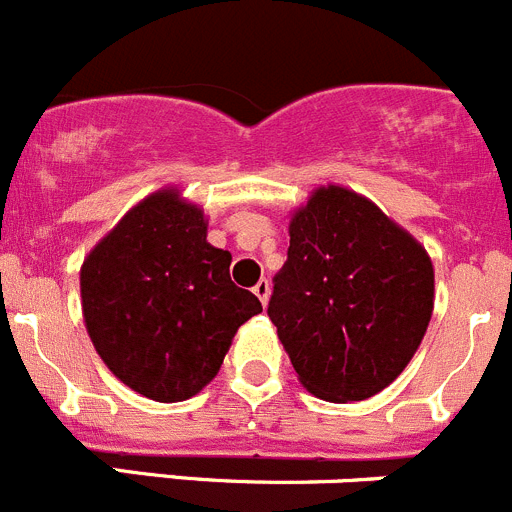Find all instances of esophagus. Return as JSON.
Returning <instances> with one entry per match:
<instances>
[{"mask_svg": "<svg viewBox=\"0 0 512 512\" xmlns=\"http://www.w3.org/2000/svg\"><path fill=\"white\" fill-rule=\"evenodd\" d=\"M253 294H256V297H259V302L266 307V302H269V294H271V284H269V281L261 279L259 284L253 287Z\"/></svg>", "mask_w": 512, "mask_h": 512, "instance_id": "34e87169", "label": "esophagus"}]
</instances>
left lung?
Returning a JSON list of instances; mask_svg holds the SVG:
<instances>
[{
  "instance_id": "left-lung-1",
  "label": "left lung",
  "mask_w": 512,
  "mask_h": 512,
  "mask_svg": "<svg viewBox=\"0 0 512 512\" xmlns=\"http://www.w3.org/2000/svg\"><path fill=\"white\" fill-rule=\"evenodd\" d=\"M434 309L431 259L370 200L320 187L289 225L269 317L309 393L363 401L414 358Z\"/></svg>"
}]
</instances>
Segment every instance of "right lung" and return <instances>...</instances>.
Returning a JSON list of instances; mask_svg holds the SVG:
<instances>
[{
    "mask_svg": "<svg viewBox=\"0 0 512 512\" xmlns=\"http://www.w3.org/2000/svg\"><path fill=\"white\" fill-rule=\"evenodd\" d=\"M203 210L159 190L83 261L81 297L101 360L131 391L175 403L203 391L261 302L231 281Z\"/></svg>",
    "mask_w": 512,
    "mask_h": 512,
    "instance_id": "right-lung-1",
    "label": "right lung"
}]
</instances>
